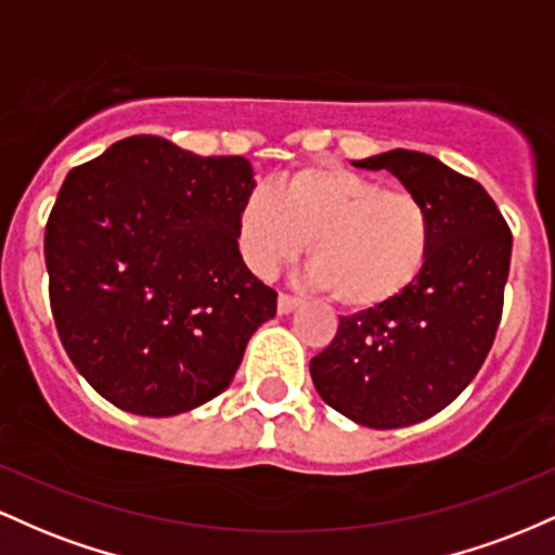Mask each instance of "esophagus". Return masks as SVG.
<instances>
[{
    "label": "esophagus",
    "mask_w": 555,
    "mask_h": 555,
    "mask_svg": "<svg viewBox=\"0 0 555 555\" xmlns=\"http://www.w3.org/2000/svg\"><path fill=\"white\" fill-rule=\"evenodd\" d=\"M298 298H294V296H288V294H280V298H278V311L280 314H291V311H296L298 309Z\"/></svg>",
    "instance_id": "esophagus-1"
}]
</instances>
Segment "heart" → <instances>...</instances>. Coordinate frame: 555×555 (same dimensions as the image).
Returning a JSON list of instances; mask_svg holds the SVG:
<instances>
[{"instance_id": "obj_1", "label": "heart", "mask_w": 555, "mask_h": 555, "mask_svg": "<svg viewBox=\"0 0 555 555\" xmlns=\"http://www.w3.org/2000/svg\"><path fill=\"white\" fill-rule=\"evenodd\" d=\"M248 270L278 275L309 244L311 283L344 309L385 307L406 294L427 264L433 222L422 198L390 191L340 165L283 172L272 194L251 191L235 217Z\"/></svg>"}]
</instances>
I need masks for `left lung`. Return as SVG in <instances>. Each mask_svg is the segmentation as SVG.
<instances>
[{"label":"left lung","mask_w":555,"mask_h":555,"mask_svg":"<svg viewBox=\"0 0 555 555\" xmlns=\"http://www.w3.org/2000/svg\"><path fill=\"white\" fill-rule=\"evenodd\" d=\"M388 170L422 198L433 222L427 264L385 307L340 317L309 372L327 406L375 429L409 427L446 409L495 340L512 230L477 180L409 149L353 162Z\"/></svg>","instance_id":"left-lung-1"}]
</instances>
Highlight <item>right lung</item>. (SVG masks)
Wrapping results in <instances>:
<instances>
[{
	"label": "right lung",
	"mask_w": 555,
	"mask_h": 555,
	"mask_svg": "<svg viewBox=\"0 0 555 555\" xmlns=\"http://www.w3.org/2000/svg\"><path fill=\"white\" fill-rule=\"evenodd\" d=\"M251 162L130 135L73 167L43 235L49 304L76 370L141 416L220 396L278 294L244 264Z\"/></svg>",
	"instance_id": "right-lung-1"
}]
</instances>
